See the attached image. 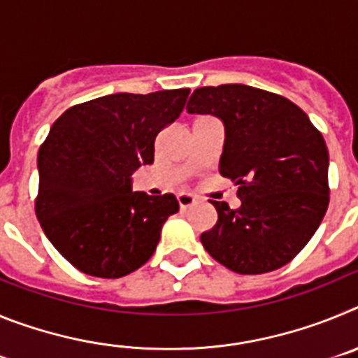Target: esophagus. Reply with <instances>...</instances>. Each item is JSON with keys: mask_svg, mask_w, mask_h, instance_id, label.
<instances>
[{"mask_svg": "<svg viewBox=\"0 0 358 358\" xmlns=\"http://www.w3.org/2000/svg\"><path fill=\"white\" fill-rule=\"evenodd\" d=\"M177 202H179L181 210H188V208H192L195 204V197L192 194H181L177 195Z\"/></svg>", "mask_w": 358, "mask_h": 358, "instance_id": "esophagus-1", "label": "esophagus"}]
</instances>
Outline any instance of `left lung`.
<instances>
[{
	"mask_svg": "<svg viewBox=\"0 0 358 358\" xmlns=\"http://www.w3.org/2000/svg\"><path fill=\"white\" fill-rule=\"evenodd\" d=\"M188 113L226 125L220 176L235 182L238 210L211 201L218 220L201 242L238 274L289 264L314 236L330 202L328 148L306 113L276 93L243 84L194 91Z\"/></svg>",
	"mask_w": 358,
	"mask_h": 358,
	"instance_id": "left-lung-1",
	"label": "left lung"
}]
</instances>
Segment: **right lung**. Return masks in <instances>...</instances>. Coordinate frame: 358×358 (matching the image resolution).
<instances>
[{
	"label": "right lung",
	"instance_id": "obj_1",
	"mask_svg": "<svg viewBox=\"0 0 358 358\" xmlns=\"http://www.w3.org/2000/svg\"><path fill=\"white\" fill-rule=\"evenodd\" d=\"M188 94V87L107 94L69 107L52 125L37 156L36 215L80 273L122 278L154 255L179 202L132 192L131 176L154 163L157 134L179 118Z\"/></svg>",
	"mask_w": 358,
	"mask_h": 358
}]
</instances>
